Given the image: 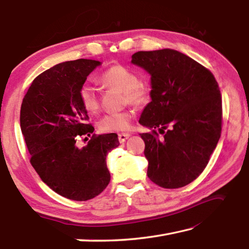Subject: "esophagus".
<instances>
[{
  "label": "esophagus",
  "instance_id": "1",
  "mask_svg": "<svg viewBox=\"0 0 249 249\" xmlns=\"http://www.w3.org/2000/svg\"><path fill=\"white\" fill-rule=\"evenodd\" d=\"M129 136H130V135L127 134V133H122V134H120V135H119L120 142H125V141L129 138Z\"/></svg>",
  "mask_w": 249,
  "mask_h": 249
}]
</instances>
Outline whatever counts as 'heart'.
Returning a JSON list of instances; mask_svg holds the SVG:
<instances>
[{
	"mask_svg": "<svg viewBox=\"0 0 249 249\" xmlns=\"http://www.w3.org/2000/svg\"><path fill=\"white\" fill-rule=\"evenodd\" d=\"M102 85L109 89H118L124 92L129 104L135 106H142L149 100V89L144 85L140 84L138 75L135 72L123 66H113L106 70L99 77ZM81 104L87 112L94 113L99 107L98 94L94 87L90 85L82 86L80 90ZM133 112L122 111L116 113L105 115L99 121V129L104 133L109 131H124L130 128Z\"/></svg>",
	"mask_w": 249,
	"mask_h": 249,
	"instance_id": "b5f03b06",
	"label": "heart"
}]
</instances>
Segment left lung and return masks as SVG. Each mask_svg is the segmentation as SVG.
I'll return each mask as SVG.
<instances>
[{
    "label": "left lung",
    "instance_id": "1",
    "mask_svg": "<svg viewBox=\"0 0 249 249\" xmlns=\"http://www.w3.org/2000/svg\"><path fill=\"white\" fill-rule=\"evenodd\" d=\"M131 63L151 76V101L139 119L153 131L140 134L148 177L165 189L187 186L206 167L220 138L218 83L206 68L170 48L135 53Z\"/></svg>",
    "mask_w": 249,
    "mask_h": 249
}]
</instances>
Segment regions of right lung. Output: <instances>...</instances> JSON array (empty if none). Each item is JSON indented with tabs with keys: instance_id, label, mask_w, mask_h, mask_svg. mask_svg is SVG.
<instances>
[{
	"instance_id": "add662e5",
	"label": "right lung",
	"mask_w": 249,
	"mask_h": 249,
	"mask_svg": "<svg viewBox=\"0 0 249 249\" xmlns=\"http://www.w3.org/2000/svg\"><path fill=\"white\" fill-rule=\"evenodd\" d=\"M100 65L91 59L58 63L32 82L21 105L20 127L31 165L53 191L73 201L94 198L107 188L111 176L106 158L120 144L113 133L92 135L83 148L76 144L94 131L86 124L80 90Z\"/></svg>"
}]
</instances>
